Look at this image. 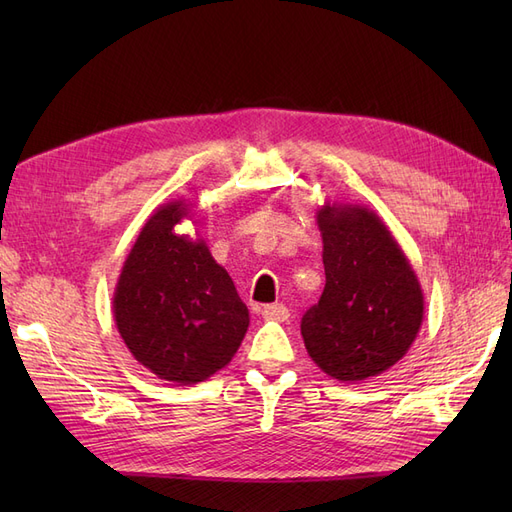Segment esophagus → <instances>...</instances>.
Returning <instances> with one entry per match:
<instances>
[{
  "label": "esophagus",
  "mask_w": 512,
  "mask_h": 512,
  "mask_svg": "<svg viewBox=\"0 0 512 512\" xmlns=\"http://www.w3.org/2000/svg\"><path fill=\"white\" fill-rule=\"evenodd\" d=\"M262 318L265 320H275V322H286L290 318L288 307L282 303H271L262 307Z\"/></svg>",
  "instance_id": "1"
}]
</instances>
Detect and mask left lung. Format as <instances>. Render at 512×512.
Wrapping results in <instances>:
<instances>
[{
    "mask_svg": "<svg viewBox=\"0 0 512 512\" xmlns=\"http://www.w3.org/2000/svg\"><path fill=\"white\" fill-rule=\"evenodd\" d=\"M316 222L327 284L301 320L307 354L335 380L380 376L404 359L421 331V282L374 211L324 203Z\"/></svg>",
    "mask_w": 512,
    "mask_h": 512,
    "instance_id": "1",
    "label": "left lung"
}]
</instances>
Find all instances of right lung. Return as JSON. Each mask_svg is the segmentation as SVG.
I'll use <instances>...</instances> for the list:
<instances>
[{
	"mask_svg": "<svg viewBox=\"0 0 512 512\" xmlns=\"http://www.w3.org/2000/svg\"><path fill=\"white\" fill-rule=\"evenodd\" d=\"M185 218L181 198L149 215L121 267L113 314L123 344L151 374L196 384L232 361L250 312L205 239L175 232Z\"/></svg>",
	"mask_w": 512,
	"mask_h": 512,
	"instance_id": "add662e5",
	"label": "right lung"
}]
</instances>
